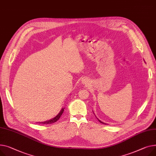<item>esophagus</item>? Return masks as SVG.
I'll return each instance as SVG.
<instances>
[{"label":"esophagus","mask_w":156,"mask_h":156,"mask_svg":"<svg viewBox=\"0 0 156 156\" xmlns=\"http://www.w3.org/2000/svg\"><path fill=\"white\" fill-rule=\"evenodd\" d=\"M87 81H86V83H87ZM87 84H88V83H87Z\"/></svg>","instance_id":"34e87169"}]
</instances>
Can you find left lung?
Returning <instances> with one entry per match:
<instances>
[{
    "label": "left lung",
    "instance_id": "left-lung-1",
    "mask_svg": "<svg viewBox=\"0 0 156 156\" xmlns=\"http://www.w3.org/2000/svg\"><path fill=\"white\" fill-rule=\"evenodd\" d=\"M98 121H99V122H100V123H103V122H101V121H100V120H98ZM104 124H105V123H104Z\"/></svg>",
    "mask_w": 156,
    "mask_h": 156
}]
</instances>
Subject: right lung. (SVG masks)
Listing matches in <instances>:
<instances>
[{"label":"right lung","instance_id":"right-lung-1","mask_svg":"<svg viewBox=\"0 0 156 156\" xmlns=\"http://www.w3.org/2000/svg\"><path fill=\"white\" fill-rule=\"evenodd\" d=\"M63 112H64V108H62L61 110V112L59 113V114H58V115L56 117H55L54 119H51V120H50L42 122V123H44V124H51V123H53L56 122L58 121V120H59V119L61 117V116L62 114H63ZM39 123H41V122Z\"/></svg>","mask_w":156,"mask_h":156}]
</instances>
